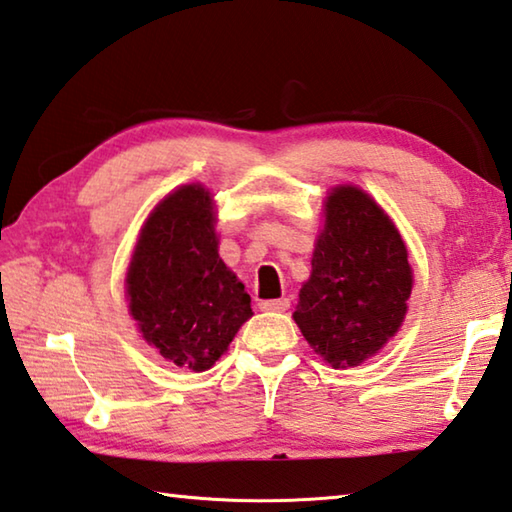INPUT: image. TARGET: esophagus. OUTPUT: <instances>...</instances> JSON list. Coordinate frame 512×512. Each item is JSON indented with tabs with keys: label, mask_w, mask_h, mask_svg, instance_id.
<instances>
[{
	"label": "esophagus",
	"mask_w": 512,
	"mask_h": 512,
	"mask_svg": "<svg viewBox=\"0 0 512 512\" xmlns=\"http://www.w3.org/2000/svg\"><path fill=\"white\" fill-rule=\"evenodd\" d=\"M291 302H288V297H280V300H264L259 302V309L262 311H286Z\"/></svg>",
	"instance_id": "obj_1"
}]
</instances>
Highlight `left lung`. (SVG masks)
<instances>
[{
    "mask_svg": "<svg viewBox=\"0 0 512 512\" xmlns=\"http://www.w3.org/2000/svg\"><path fill=\"white\" fill-rule=\"evenodd\" d=\"M412 268L383 208L353 185L327 197L324 230L293 318L333 367H353L394 336L407 313Z\"/></svg>",
    "mask_w": 512,
    "mask_h": 512,
    "instance_id": "left-lung-1",
    "label": "left lung"
}]
</instances>
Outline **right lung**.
Here are the masks:
<instances>
[{
  "label": "right lung",
  "instance_id": "1",
  "mask_svg": "<svg viewBox=\"0 0 512 512\" xmlns=\"http://www.w3.org/2000/svg\"><path fill=\"white\" fill-rule=\"evenodd\" d=\"M129 311L143 338L176 367L206 371L253 309L221 262L215 208L201 185H183L145 221L127 271Z\"/></svg>",
  "mask_w": 512,
  "mask_h": 512
}]
</instances>
